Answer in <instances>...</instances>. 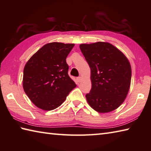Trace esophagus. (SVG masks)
Here are the masks:
<instances>
[{"label": "esophagus", "instance_id": "esophagus-1", "mask_svg": "<svg viewBox=\"0 0 151 151\" xmlns=\"http://www.w3.org/2000/svg\"><path fill=\"white\" fill-rule=\"evenodd\" d=\"M82 79H83V78H82L81 76H80V77H78V78H77V81H78V83H81V82L82 81Z\"/></svg>", "mask_w": 151, "mask_h": 151}]
</instances>
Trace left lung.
Returning <instances> with one entry per match:
<instances>
[{
  "mask_svg": "<svg viewBox=\"0 0 151 151\" xmlns=\"http://www.w3.org/2000/svg\"><path fill=\"white\" fill-rule=\"evenodd\" d=\"M79 47L90 68L92 88L86 95L88 103L99 113L115 110L129 90L131 67L128 59L108 42L83 43Z\"/></svg>",
  "mask_w": 151,
  "mask_h": 151,
  "instance_id": "left-lung-1",
  "label": "left lung"
}]
</instances>
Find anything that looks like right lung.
I'll use <instances>...</instances> for the list:
<instances>
[{"mask_svg":"<svg viewBox=\"0 0 151 151\" xmlns=\"http://www.w3.org/2000/svg\"><path fill=\"white\" fill-rule=\"evenodd\" d=\"M74 43H47L30 57L25 65L23 88L37 108L50 111L65 102L76 86L68 75L66 58Z\"/></svg>","mask_w":151,"mask_h":151,"instance_id":"add662e5","label":"right lung"}]
</instances>
